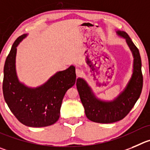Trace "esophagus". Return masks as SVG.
I'll use <instances>...</instances> for the list:
<instances>
[{
	"instance_id": "1",
	"label": "esophagus",
	"mask_w": 150,
	"mask_h": 150,
	"mask_svg": "<svg viewBox=\"0 0 150 150\" xmlns=\"http://www.w3.org/2000/svg\"><path fill=\"white\" fill-rule=\"evenodd\" d=\"M81 74H82L81 71L79 69H76V75H77V76H78V77L81 76Z\"/></svg>"
}]
</instances>
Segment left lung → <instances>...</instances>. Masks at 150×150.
<instances>
[{
  "label": "left lung",
  "instance_id": "obj_1",
  "mask_svg": "<svg viewBox=\"0 0 150 150\" xmlns=\"http://www.w3.org/2000/svg\"><path fill=\"white\" fill-rule=\"evenodd\" d=\"M124 38L132 53L133 72L125 89L114 100L106 101L98 99L83 78L77 79L76 86L86 117L100 124H110L121 121L128 115L141 96L143 87L141 59L138 49L124 31L116 32Z\"/></svg>",
  "mask_w": 150,
  "mask_h": 150
}]
</instances>
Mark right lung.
<instances>
[{
    "instance_id": "obj_1",
    "label": "right lung",
    "mask_w": 150,
    "mask_h": 150,
    "mask_svg": "<svg viewBox=\"0 0 150 150\" xmlns=\"http://www.w3.org/2000/svg\"><path fill=\"white\" fill-rule=\"evenodd\" d=\"M26 35L15 40L6 59L3 93L9 110L21 123L31 127H47L59 119L63 98L75 83V68L70 66L54 74L41 86L28 87L19 81L15 68L17 47Z\"/></svg>"
}]
</instances>
